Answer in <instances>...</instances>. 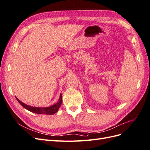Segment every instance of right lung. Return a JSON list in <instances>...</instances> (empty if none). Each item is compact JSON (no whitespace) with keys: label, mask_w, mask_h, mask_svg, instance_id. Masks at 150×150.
<instances>
[{"label":"right lung","mask_w":150,"mask_h":150,"mask_svg":"<svg viewBox=\"0 0 150 150\" xmlns=\"http://www.w3.org/2000/svg\"><path fill=\"white\" fill-rule=\"evenodd\" d=\"M16 99L17 101L19 102L22 107H24L26 110H28V111L33 112L34 113H37V114H44V115H52L56 113L58 110L59 108H60L62 102V94H60L59 98L58 101L56 103L53 104V105L49 106V107H46V108H39V107H33V106H30L24 103H22L21 101L19 99H18L17 97Z\"/></svg>","instance_id":"obj_1"}]
</instances>
